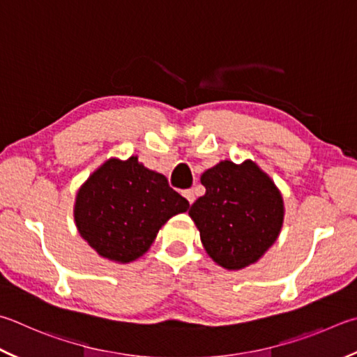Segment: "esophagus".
<instances>
[{"label":"esophagus","instance_id":"34e87169","mask_svg":"<svg viewBox=\"0 0 357 357\" xmlns=\"http://www.w3.org/2000/svg\"><path fill=\"white\" fill-rule=\"evenodd\" d=\"M183 197L189 201V204H192L193 201H195V193H193V190H184L183 192Z\"/></svg>","mask_w":357,"mask_h":357}]
</instances>
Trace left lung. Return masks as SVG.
<instances>
[{
  "label": "left lung",
  "instance_id": "1",
  "mask_svg": "<svg viewBox=\"0 0 357 357\" xmlns=\"http://www.w3.org/2000/svg\"><path fill=\"white\" fill-rule=\"evenodd\" d=\"M206 193L189 215L207 255L226 270L257 262L276 242L284 223L280 189L256 162H218L201 174Z\"/></svg>",
  "mask_w": 357,
  "mask_h": 357
}]
</instances>
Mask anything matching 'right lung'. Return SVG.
Wrapping results in <instances>:
<instances>
[{"instance_id":"obj_1","label":"right lung","mask_w":357,"mask_h":357,"mask_svg":"<svg viewBox=\"0 0 357 357\" xmlns=\"http://www.w3.org/2000/svg\"><path fill=\"white\" fill-rule=\"evenodd\" d=\"M189 209L158 172L137 156L111 158L76 193L73 217L79 236L101 257L129 264L150 250L168 220Z\"/></svg>"}]
</instances>
